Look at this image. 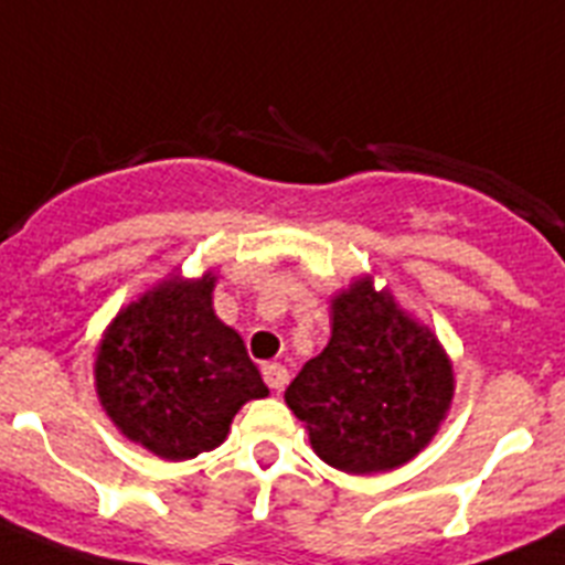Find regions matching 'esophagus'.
<instances>
[{"label": "esophagus", "mask_w": 565, "mask_h": 565, "mask_svg": "<svg viewBox=\"0 0 565 565\" xmlns=\"http://www.w3.org/2000/svg\"><path fill=\"white\" fill-rule=\"evenodd\" d=\"M262 375H264V381H267L269 390H276V392L284 390V386H287V381H289V372H287V366H284V364H264Z\"/></svg>", "instance_id": "34e87169"}]
</instances>
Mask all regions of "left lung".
I'll list each match as a JSON object with an SVG mask.
<instances>
[{
  "mask_svg": "<svg viewBox=\"0 0 565 565\" xmlns=\"http://www.w3.org/2000/svg\"><path fill=\"white\" fill-rule=\"evenodd\" d=\"M330 312V343L284 401L323 463L347 475L392 472L426 449L449 415L452 361L390 289H375L372 273L338 289Z\"/></svg>",
  "mask_w": 565,
  "mask_h": 565,
  "instance_id": "1",
  "label": "left lung"
}]
</instances>
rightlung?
Returning <instances> with one entry per match:
<instances>
[{"instance_id": "1", "label": "right lung", "mask_w": 565, "mask_h": 565, "mask_svg": "<svg viewBox=\"0 0 565 565\" xmlns=\"http://www.w3.org/2000/svg\"><path fill=\"white\" fill-rule=\"evenodd\" d=\"M213 269H181L116 312L96 347V395L127 440L161 460L222 446L235 412L267 398L242 335L213 310Z\"/></svg>"}]
</instances>
